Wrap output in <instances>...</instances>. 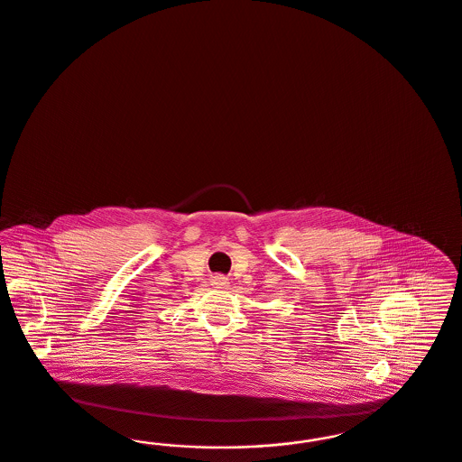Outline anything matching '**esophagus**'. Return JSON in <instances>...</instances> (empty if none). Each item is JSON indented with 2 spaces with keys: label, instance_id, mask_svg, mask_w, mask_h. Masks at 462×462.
<instances>
[{
  "label": "esophagus",
  "instance_id": "34e87169",
  "mask_svg": "<svg viewBox=\"0 0 462 462\" xmlns=\"http://www.w3.org/2000/svg\"><path fill=\"white\" fill-rule=\"evenodd\" d=\"M211 283L218 289H226L230 282H228V278L223 277V275H215V277H211Z\"/></svg>",
  "mask_w": 462,
  "mask_h": 462
}]
</instances>
